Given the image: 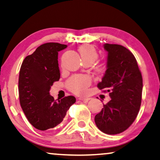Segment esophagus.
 <instances>
[{
	"instance_id": "esophagus-1",
	"label": "esophagus",
	"mask_w": 160,
	"mask_h": 160,
	"mask_svg": "<svg viewBox=\"0 0 160 160\" xmlns=\"http://www.w3.org/2000/svg\"><path fill=\"white\" fill-rule=\"evenodd\" d=\"M79 100L82 102H88L90 100V98H80Z\"/></svg>"
}]
</instances>
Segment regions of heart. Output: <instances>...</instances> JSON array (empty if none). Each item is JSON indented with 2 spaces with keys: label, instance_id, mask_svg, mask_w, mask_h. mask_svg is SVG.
Listing matches in <instances>:
<instances>
[{
  "label": "heart",
  "instance_id": "1",
  "mask_svg": "<svg viewBox=\"0 0 160 160\" xmlns=\"http://www.w3.org/2000/svg\"><path fill=\"white\" fill-rule=\"evenodd\" d=\"M81 57L84 63H94L98 58V53L95 47L90 44H84L79 47ZM97 72H103L104 68L98 65L96 68ZM92 82L90 76L85 75H75L69 78L66 82V87L73 93L79 95H85L88 91V87Z\"/></svg>",
  "mask_w": 160,
  "mask_h": 160
}]
</instances>
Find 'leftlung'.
Instances as JSON below:
<instances>
[{"mask_svg": "<svg viewBox=\"0 0 160 160\" xmlns=\"http://www.w3.org/2000/svg\"><path fill=\"white\" fill-rule=\"evenodd\" d=\"M108 52L107 70L100 90L109 92L111 100L95 116V122L101 132L118 134L132 124L142 103L143 80L133 54L118 44H105Z\"/></svg>", "mask_w": 160, "mask_h": 160, "instance_id": "8db88e82", "label": "left lung"}]
</instances>
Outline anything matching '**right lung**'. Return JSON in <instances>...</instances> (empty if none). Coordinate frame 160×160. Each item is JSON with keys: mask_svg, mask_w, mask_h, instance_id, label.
I'll use <instances>...</instances> for the list:
<instances>
[{"mask_svg": "<svg viewBox=\"0 0 160 160\" xmlns=\"http://www.w3.org/2000/svg\"><path fill=\"white\" fill-rule=\"evenodd\" d=\"M66 47L59 43H45L26 57L21 67L20 104L28 121L39 130L46 131L59 124L76 101L72 95L57 101L49 94L51 86L60 78L58 52Z\"/></svg>", "mask_w": 160, "mask_h": 160, "instance_id": "1", "label": "right lung"}]
</instances>
